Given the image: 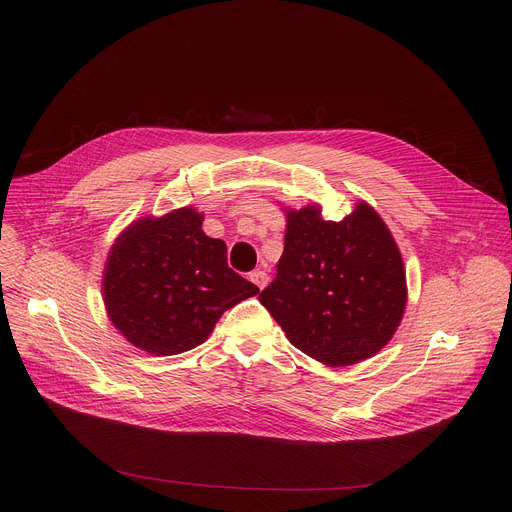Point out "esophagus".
<instances>
[{"label":"esophagus","mask_w":512,"mask_h":512,"mask_svg":"<svg viewBox=\"0 0 512 512\" xmlns=\"http://www.w3.org/2000/svg\"><path fill=\"white\" fill-rule=\"evenodd\" d=\"M267 274L263 272V270H255V272H251V282L257 286V288H265V284H267Z\"/></svg>","instance_id":"1"}]
</instances>
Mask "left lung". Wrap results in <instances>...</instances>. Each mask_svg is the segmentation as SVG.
<instances>
[{"instance_id":"8db88e82","label":"left lung","mask_w":512,"mask_h":512,"mask_svg":"<svg viewBox=\"0 0 512 512\" xmlns=\"http://www.w3.org/2000/svg\"><path fill=\"white\" fill-rule=\"evenodd\" d=\"M292 346L330 367L373 357L396 332L407 280L396 242L367 203L342 222L288 211L274 282L259 294Z\"/></svg>"}]
</instances>
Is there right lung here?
Listing matches in <instances>:
<instances>
[{"label":"right lung","instance_id":"1","mask_svg":"<svg viewBox=\"0 0 512 512\" xmlns=\"http://www.w3.org/2000/svg\"><path fill=\"white\" fill-rule=\"evenodd\" d=\"M201 224V213L188 207L139 220L107 257V313L128 342L151 355L191 351L226 309L259 292L230 270L226 242L209 238Z\"/></svg>","mask_w":512,"mask_h":512}]
</instances>
